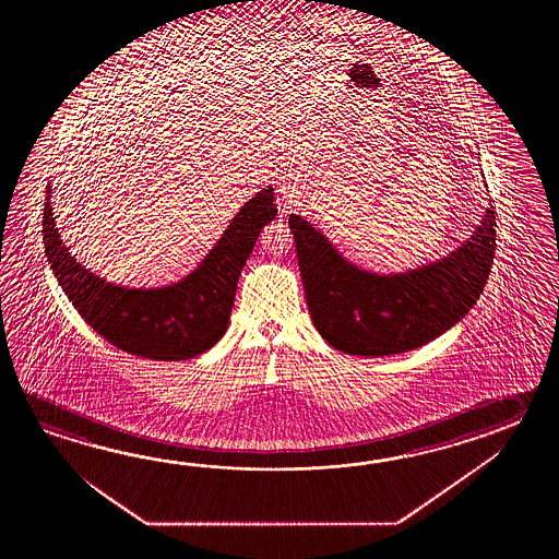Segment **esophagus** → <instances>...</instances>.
Here are the masks:
<instances>
[{"label":"esophagus","instance_id":"34e87169","mask_svg":"<svg viewBox=\"0 0 559 559\" xmlns=\"http://www.w3.org/2000/svg\"><path fill=\"white\" fill-rule=\"evenodd\" d=\"M280 202H282V207L284 210H287L292 203H294V200H292V195L289 193H285V191H282V198H280Z\"/></svg>","mask_w":559,"mask_h":559}]
</instances>
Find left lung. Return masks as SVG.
Segmentation results:
<instances>
[{
  "instance_id": "8db88e82",
  "label": "left lung",
  "mask_w": 559,
  "mask_h": 559,
  "mask_svg": "<svg viewBox=\"0 0 559 559\" xmlns=\"http://www.w3.org/2000/svg\"><path fill=\"white\" fill-rule=\"evenodd\" d=\"M313 325L335 349L383 357L416 349L474 308L496 253V212L440 262L397 275L369 274L347 262L299 215H289Z\"/></svg>"
}]
</instances>
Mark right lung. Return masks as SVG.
<instances>
[{
    "instance_id": "1",
    "label": "right lung",
    "mask_w": 559,
    "mask_h": 559,
    "mask_svg": "<svg viewBox=\"0 0 559 559\" xmlns=\"http://www.w3.org/2000/svg\"><path fill=\"white\" fill-rule=\"evenodd\" d=\"M275 214L274 190L263 188L239 210L198 270L157 289L109 284L75 262L58 234L49 195L44 241L61 289L87 325L131 356L179 361L207 352L226 333L241 270Z\"/></svg>"
}]
</instances>
